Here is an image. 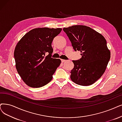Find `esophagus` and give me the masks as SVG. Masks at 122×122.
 Wrapping results in <instances>:
<instances>
[{"instance_id": "esophagus-1", "label": "esophagus", "mask_w": 122, "mask_h": 122, "mask_svg": "<svg viewBox=\"0 0 122 122\" xmlns=\"http://www.w3.org/2000/svg\"><path fill=\"white\" fill-rule=\"evenodd\" d=\"M61 62H66V60H61Z\"/></svg>"}]
</instances>
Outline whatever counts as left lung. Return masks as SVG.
Instances as JSON below:
<instances>
[{
	"mask_svg": "<svg viewBox=\"0 0 122 122\" xmlns=\"http://www.w3.org/2000/svg\"><path fill=\"white\" fill-rule=\"evenodd\" d=\"M75 51H81V57L72 61L74 67L71 79L75 83L90 86L99 80L105 72L111 57L105 38L89 26L76 25L64 27Z\"/></svg>",
	"mask_w": 122,
	"mask_h": 122,
	"instance_id": "left-lung-1",
	"label": "left lung"
}]
</instances>
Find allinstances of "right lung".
I'll use <instances>...</instances> for the list:
<instances>
[{"label": "right lung", "instance_id": "obj_1", "mask_svg": "<svg viewBox=\"0 0 122 122\" xmlns=\"http://www.w3.org/2000/svg\"><path fill=\"white\" fill-rule=\"evenodd\" d=\"M61 28H34L26 33L15 46L14 56L19 76L28 86L40 87L50 82L60 59L51 57V43ZM46 53L49 55L45 56Z\"/></svg>", "mask_w": 122, "mask_h": 122}]
</instances>
